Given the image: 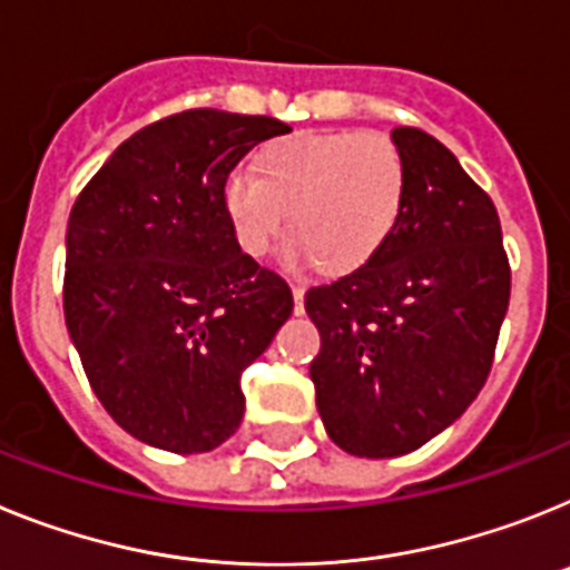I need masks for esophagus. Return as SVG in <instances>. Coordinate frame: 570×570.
I'll return each mask as SVG.
<instances>
[{"label": "esophagus", "instance_id": "34e87169", "mask_svg": "<svg viewBox=\"0 0 570 570\" xmlns=\"http://www.w3.org/2000/svg\"><path fill=\"white\" fill-rule=\"evenodd\" d=\"M292 298H295V313H301V309H304V292H306V286H304V281H292Z\"/></svg>", "mask_w": 570, "mask_h": 570}]
</instances>
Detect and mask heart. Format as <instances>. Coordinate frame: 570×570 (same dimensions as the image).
Wrapping results in <instances>:
<instances>
[{
    "mask_svg": "<svg viewBox=\"0 0 570 570\" xmlns=\"http://www.w3.org/2000/svg\"><path fill=\"white\" fill-rule=\"evenodd\" d=\"M407 166L375 131H309L269 146L261 171L235 166L224 180V212L246 255H264L289 212V261L315 257L321 269H355L393 232Z\"/></svg>",
    "mask_w": 570,
    "mask_h": 570,
    "instance_id": "heart-1",
    "label": "heart"
}]
</instances>
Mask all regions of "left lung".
<instances>
[{
	"label": "left lung",
	"mask_w": 570,
	"mask_h": 570,
	"mask_svg": "<svg viewBox=\"0 0 570 570\" xmlns=\"http://www.w3.org/2000/svg\"><path fill=\"white\" fill-rule=\"evenodd\" d=\"M407 186L387 240L304 306L326 433L361 459H393L456 422L484 387L511 301L497 206L450 148L393 128Z\"/></svg>",
	"instance_id": "8db88e82"
}]
</instances>
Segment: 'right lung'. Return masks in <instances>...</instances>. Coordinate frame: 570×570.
<instances>
[{
	"instance_id": "add662e5",
	"label": "right lung",
	"mask_w": 570,
	"mask_h": 570,
	"mask_svg": "<svg viewBox=\"0 0 570 570\" xmlns=\"http://www.w3.org/2000/svg\"><path fill=\"white\" fill-rule=\"evenodd\" d=\"M275 117L191 108L140 128L79 191L62 306L88 384L126 433L206 453L244 419L240 375L292 315V289L237 246L224 180Z\"/></svg>"
}]
</instances>
